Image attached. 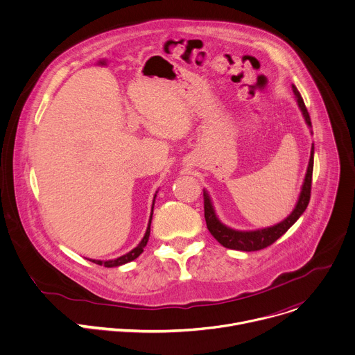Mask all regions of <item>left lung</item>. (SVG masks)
<instances>
[{
    "label": "left lung",
    "instance_id": "1",
    "mask_svg": "<svg viewBox=\"0 0 355 355\" xmlns=\"http://www.w3.org/2000/svg\"><path fill=\"white\" fill-rule=\"evenodd\" d=\"M292 89H293V94L296 96L297 105H299V108L303 114V118H305L308 126L312 128L311 116H309V112L305 107V103H303V98L300 96V92L297 91V88L295 85H292ZM313 151H315V147L312 146L305 182H303V185H302V191H300V195H299V199H297V204H296L295 209L292 211V214L285 220H282L281 223H278L275 226L260 229V230H251V232H240V230L230 229V227L225 226L218 219V216L215 214V209L212 207L211 198H209L208 192L204 191L205 220H207V226H208V230L211 232V234L223 247L232 248V250H240V251L263 250V248L271 245L274 241H277L300 218V215L305 212V209L309 205L311 191H312V174H313Z\"/></svg>",
    "mask_w": 355,
    "mask_h": 355
}]
</instances>
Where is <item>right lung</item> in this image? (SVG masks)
<instances>
[{
    "mask_svg": "<svg viewBox=\"0 0 355 355\" xmlns=\"http://www.w3.org/2000/svg\"><path fill=\"white\" fill-rule=\"evenodd\" d=\"M155 198H156V195H155ZM153 207H155V199H153ZM151 216H153V209H151V215H150V220H148V226H147V230H146L144 237H143L141 241L137 244V247H135L132 251H129L128 254H125V256H122V257H119V259H115V260H110V261H98V260H89V261H92V263H95V264H98V266H104V267L111 268V267H119V266H122V264L130 263V261H133L135 259H137V257L141 254V252H143V248L146 247V244H147V241H148Z\"/></svg>",
    "mask_w": 355,
    "mask_h": 355,
    "instance_id": "obj_1",
    "label": "right lung"
}]
</instances>
